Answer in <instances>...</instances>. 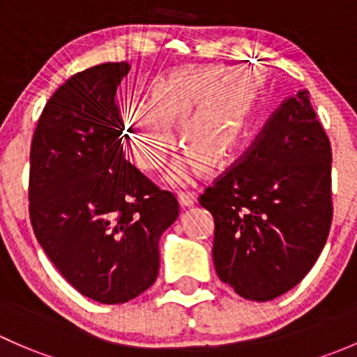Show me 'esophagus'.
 <instances>
[{
	"mask_svg": "<svg viewBox=\"0 0 357 357\" xmlns=\"http://www.w3.org/2000/svg\"><path fill=\"white\" fill-rule=\"evenodd\" d=\"M178 200H179V205H181L183 208L193 207V205H195V202H197L195 195H193V193H179Z\"/></svg>",
	"mask_w": 357,
	"mask_h": 357,
	"instance_id": "34e87169",
	"label": "esophagus"
}]
</instances>
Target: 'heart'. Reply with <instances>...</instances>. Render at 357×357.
I'll return each mask as SVG.
<instances>
[{
  "label": "heart",
  "instance_id": "heart-1",
  "mask_svg": "<svg viewBox=\"0 0 357 357\" xmlns=\"http://www.w3.org/2000/svg\"><path fill=\"white\" fill-rule=\"evenodd\" d=\"M257 84L248 70L225 66H183L158 75L146 103L119 112L122 142L132 164L153 172L179 142L188 152L167 171L172 185L185 183L205 167L225 169L242 146L255 112Z\"/></svg>",
  "mask_w": 357,
  "mask_h": 357
}]
</instances>
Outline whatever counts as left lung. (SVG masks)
Returning a JSON list of instances; mask_svg holds the SVG:
<instances>
[{
  "label": "left lung",
  "instance_id": "1",
  "mask_svg": "<svg viewBox=\"0 0 357 357\" xmlns=\"http://www.w3.org/2000/svg\"><path fill=\"white\" fill-rule=\"evenodd\" d=\"M214 218L219 280L247 301L294 289L318 261L332 226V149L309 91L271 115L243 160L200 195Z\"/></svg>",
  "mask_w": 357,
  "mask_h": 357
}]
</instances>
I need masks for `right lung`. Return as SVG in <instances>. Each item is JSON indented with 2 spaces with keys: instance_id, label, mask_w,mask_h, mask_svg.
I'll return each instance as SVG.
<instances>
[{
  "instance_id": "add662e5",
  "label": "right lung",
  "mask_w": 357,
  "mask_h": 357,
  "mask_svg": "<svg viewBox=\"0 0 357 357\" xmlns=\"http://www.w3.org/2000/svg\"><path fill=\"white\" fill-rule=\"evenodd\" d=\"M128 62L72 75L50 98L31 145L29 214L39 245L86 297L122 304L153 285L158 240L178 219L122 152L115 91Z\"/></svg>"
}]
</instances>
